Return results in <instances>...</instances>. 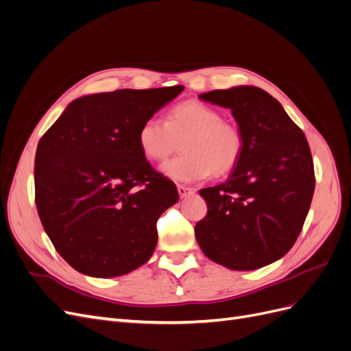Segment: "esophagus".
Returning a JSON list of instances; mask_svg holds the SVG:
<instances>
[{"mask_svg":"<svg viewBox=\"0 0 351 351\" xmlns=\"http://www.w3.org/2000/svg\"><path fill=\"white\" fill-rule=\"evenodd\" d=\"M177 190H178V195H180V197H187V196H190V195H193V193H195V189H192V187H186V186H182V184H178V186H177Z\"/></svg>","mask_w":351,"mask_h":351,"instance_id":"esophagus-1","label":"esophagus"}]
</instances>
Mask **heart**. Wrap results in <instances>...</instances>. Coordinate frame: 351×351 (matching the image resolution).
Here are the masks:
<instances>
[{
  "mask_svg": "<svg viewBox=\"0 0 351 351\" xmlns=\"http://www.w3.org/2000/svg\"><path fill=\"white\" fill-rule=\"evenodd\" d=\"M182 142L183 154L165 162L162 173L182 183L204 180L214 171L228 173L243 152L237 127L222 120L218 110L200 101H184L168 111L165 121L149 117L137 132V143L149 161L161 162Z\"/></svg>",
  "mask_w": 351,
  "mask_h": 351,
  "instance_id": "obj_1",
  "label": "heart"
}]
</instances>
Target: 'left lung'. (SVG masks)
Instances as JSON below:
<instances>
[{
    "mask_svg": "<svg viewBox=\"0 0 351 351\" xmlns=\"http://www.w3.org/2000/svg\"><path fill=\"white\" fill-rule=\"evenodd\" d=\"M230 108L243 137L232 171L200 189L208 214L195 227L206 256L234 271H252L282 258L299 237L315 190L309 143L281 104L256 86L199 95Z\"/></svg>",
    "mask_w": 351,
    "mask_h": 351,
    "instance_id": "8db88e82",
    "label": "left lung"
}]
</instances>
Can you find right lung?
Wrapping results in <instances>:
<instances>
[{
  "instance_id": "obj_1",
  "label": "right lung",
  "mask_w": 351,
  "mask_h": 351,
  "mask_svg": "<svg viewBox=\"0 0 351 351\" xmlns=\"http://www.w3.org/2000/svg\"><path fill=\"white\" fill-rule=\"evenodd\" d=\"M183 89L178 84L82 97L40 137L36 209L56 250L76 271L119 277L152 256L156 221L178 193L146 161L137 132Z\"/></svg>"
}]
</instances>
